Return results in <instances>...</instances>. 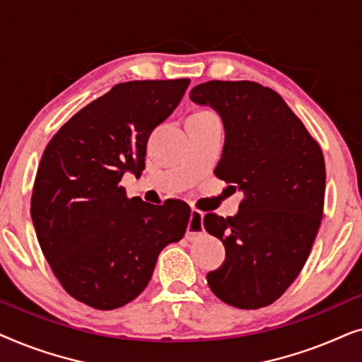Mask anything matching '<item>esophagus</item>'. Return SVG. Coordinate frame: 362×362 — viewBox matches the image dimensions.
Listing matches in <instances>:
<instances>
[{
    "label": "esophagus",
    "instance_id": "34e87169",
    "mask_svg": "<svg viewBox=\"0 0 362 362\" xmlns=\"http://www.w3.org/2000/svg\"><path fill=\"white\" fill-rule=\"evenodd\" d=\"M202 214L201 211L197 209H192L191 211V217H189V224H187V232H186V239L187 240H192L196 239V237H199L204 234V226H202Z\"/></svg>",
    "mask_w": 362,
    "mask_h": 362
}]
</instances>
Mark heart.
Here are the masks:
<instances>
[{"label":"heart","instance_id":"heart-1","mask_svg":"<svg viewBox=\"0 0 362 362\" xmlns=\"http://www.w3.org/2000/svg\"><path fill=\"white\" fill-rule=\"evenodd\" d=\"M196 113H209L207 110H202V112H196Z\"/></svg>","mask_w":362,"mask_h":362}]
</instances>
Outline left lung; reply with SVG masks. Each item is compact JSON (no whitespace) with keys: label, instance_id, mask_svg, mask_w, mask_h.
Masks as SVG:
<instances>
[{"label":"left lung","instance_id":"obj_1","mask_svg":"<svg viewBox=\"0 0 362 362\" xmlns=\"http://www.w3.org/2000/svg\"><path fill=\"white\" fill-rule=\"evenodd\" d=\"M189 97L221 115L226 141L214 175L244 192L235 216H204L206 230L226 247L207 284L235 308L272 305L300 275L318 234L323 151L284 98L260 83L209 81Z\"/></svg>","mask_w":362,"mask_h":362}]
</instances>
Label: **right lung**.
I'll return each mask as SVG.
<instances>
[{
  "label": "right lung",
  "instance_id": "right-lung-1",
  "mask_svg": "<svg viewBox=\"0 0 362 362\" xmlns=\"http://www.w3.org/2000/svg\"><path fill=\"white\" fill-rule=\"evenodd\" d=\"M189 78L117 83L52 136L31 196L41 250L72 298L95 310L135 300L158 255L182 239L191 207L128 199L122 177L145 170L146 141L185 95Z\"/></svg>",
  "mask_w": 362,
  "mask_h": 362
}]
</instances>
